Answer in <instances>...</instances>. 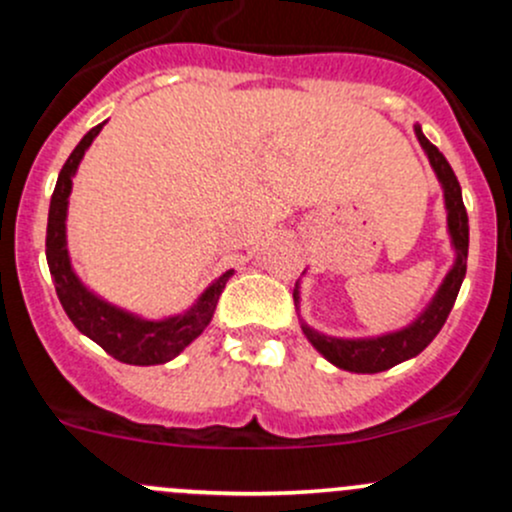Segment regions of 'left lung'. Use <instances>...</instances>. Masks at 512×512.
<instances>
[{
	"label": "left lung",
	"instance_id": "obj_1",
	"mask_svg": "<svg viewBox=\"0 0 512 512\" xmlns=\"http://www.w3.org/2000/svg\"><path fill=\"white\" fill-rule=\"evenodd\" d=\"M414 133L423 153H426L428 163H431L433 173H436L438 183H441L443 205H446V230L456 257H453L451 270L446 272L443 282L433 292V297L428 299L426 307L418 312V317L411 319L406 327L394 329V332L376 334V337H332V334L317 332L302 319V332L309 339V344L324 359L332 361L334 366L344 371H354V374H376V371H386L391 366L401 364V361L414 359V356L421 354L446 324L453 302L458 297V289L463 285V277H466L468 213L463 208L461 185H458V178L451 165H448V160L423 136L418 123L414 126ZM292 294L294 307L299 309V282L294 285Z\"/></svg>",
	"mask_w": 512,
	"mask_h": 512
}]
</instances>
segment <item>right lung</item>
I'll return each mask as SVG.
<instances>
[{"label":"right lung","instance_id":"1","mask_svg":"<svg viewBox=\"0 0 512 512\" xmlns=\"http://www.w3.org/2000/svg\"><path fill=\"white\" fill-rule=\"evenodd\" d=\"M103 123H98L81 138L79 146L74 148V153L61 168L59 180H56L49 205V225H46V262H49V272L54 277L61 307L84 337H89L91 342H96L98 347L106 349L113 359L123 361V364H165L205 332V327L213 319L215 307H218L220 294H223L227 280L235 270H227L218 280L210 282L185 312L170 314L163 319H148L143 314L108 302L76 275L74 265H71L69 242H66L69 195L74 188L76 170H79L94 138L101 133Z\"/></svg>","mask_w":512,"mask_h":512}]
</instances>
